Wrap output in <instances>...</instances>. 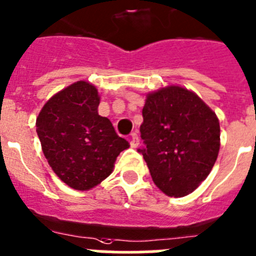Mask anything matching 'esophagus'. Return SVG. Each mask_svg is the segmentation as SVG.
<instances>
[{"label":"esophagus","mask_w":256,"mask_h":256,"mask_svg":"<svg viewBox=\"0 0 256 256\" xmlns=\"http://www.w3.org/2000/svg\"><path fill=\"white\" fill-rule=\"evenodd\" d=\"M130 145H131V148H136L138 145H139V138H138L136 132H132V134H131Z\"/></svg>","instance_id":"esophagus-1"}]
</instances>
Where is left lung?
Returning a JSON list of instances; mask_svg holds the SVG:
<instances>
[{
    "instance_id": "obj_1",
    "label": "left lung",
    "mask_w": 256,
    "mask_h": 256,
    "mask_svg": "<svg viewBox=\"0 0 256 256\" xmlns=\"http://www.w3.org/2000/svg\"><path fill=\"white\" fill-rule=\"evenodd\" d=\"M142 154L168 196L190 194L210 174L220 145L218 117L194 92L171 85L149 93L142 108Z\"/></svg>"
}]
</instances>
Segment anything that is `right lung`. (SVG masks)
I'll return each instance as SVG.
<instances>
[{
  "label": "right lung",
  "instance_id": "1",
  "mask_svg": "<svg viewBox=\"0 0 256 256\" xmlns=\"http://www.w3.org/2000/svg\"><path fill=\"white\" fill-rule=\"evenodd\" d=\"M100 96L93 84L74 82L54 94L36 117V134L48 164L75 190H90L112 174L130 145L98 114Z\"/></svg>",
  "mask_w": 256,
  "mask_h": 256
}]
</instances>
